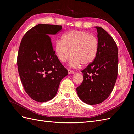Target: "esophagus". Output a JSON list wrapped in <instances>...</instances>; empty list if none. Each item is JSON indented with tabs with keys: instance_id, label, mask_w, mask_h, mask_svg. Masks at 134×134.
<instances>
[{
	"instance_id": "esophagus-1",
	"label": "esophagus",
	"mask_w": 134,
	"mask_h": 134,
	"mask_svg": "<svg viewBox=\"0 0 134 134\" xmlns=\"http://www.w3.org/2000/svg\"><path fill=\"white\" fill-rule=\"evenodd\" d=\"M68 74H73V73H75V72H74L73 71H72V70H68Z\"/></svg>"
}]
</instances>
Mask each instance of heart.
<instances>
[{
	"label": "heart",
	"mask_w": 134,
	"mask_h": 134,
	"mask_svg": "<svg viewBox=\"0 0 134 134\" xmlns=\"http://www.w3.org/2000/svg\"><path fill=\"white\" fill-rule=\"evenodd\" d=\"M54 51L58 59L65 62L71 55L69 64L72 67L87 65L97 57L99 49L98 38L84 31L72 30L62 35L53 44Z\"/></svg>",
	"instance_id": "1"
}]
</instances>
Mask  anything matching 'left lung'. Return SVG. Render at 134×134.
<instances>
[{"mask_svg":"<svg viewBox=\"0 0 134 134\" xmlns=\"http://www.w3.org/2000/svg\"><path fill=\"white\" fill-rule=\"evenodd\" d=\"M96 29L99 41L97 55L82 71L83 81L76 90L80 99L89 105L101 103L110 96L118 72V50L114 40L102 27Z\"/></svg>","mask_w":134,"mask_h":134,"instance_id":"left-lung-1","label":"left lung"}]
</instances>
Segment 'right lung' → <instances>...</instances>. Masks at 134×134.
Here are the masks:
<instances>
[{
	"label": "right lung",
	"mask_w": 134,
	"mask_h": 134,
	"mask_svg": "<svg viewBox=\"0 0 134 134\" xmlns=\"http://www.w3.org/2000/svg\"><path fill=\"white\" fill-rule=\"evenodd\" d=\"M62 29L57 25L40 24L24 35L17 64L25 91L33 100L45 102L56 95L62 79L68 75L53 50L49 35Z\"/></svg>",
	"instance_id": "1"
}]
</instances>
